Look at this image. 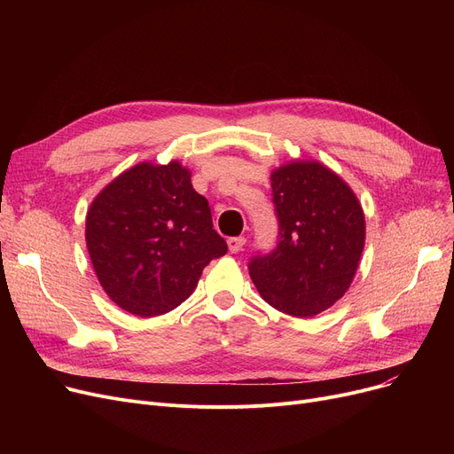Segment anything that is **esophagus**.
<instances>
[{"label": "esophagus", "mask_w": 454, "mask_h": 454, "mask_svg": "<svg viewBox=\"0 0 454 454\" xmlns=\"http://www.w3.org/2000/svg\"><path fill=\"white\" fill-rule=\"evenodd\" d=\"M245 243H247L245 237H231V239H228V250H230L231 254L241 252L243 247H245Z\"/></svg>", "instance_id": "34e87169"}]
</instances>
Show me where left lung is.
<instances>
[{
    "label": "left lung",
    "mask_w": 454,
    "mask_h": 454,
    "mask_svg": "<svg viewBox=\"0 0 454 454\" xmlns=\"http://www.w3.org/2000/svg\"><path fill=\"white\" fill-rule=\"evenodd\" d=\"M279 219L274 252L254 257L250 278L278 311L315 317L349 289L366 241L353 189L318 160H293L270 173Z\"/></svg>",
    "instance_id": "1"
}]
</instances>
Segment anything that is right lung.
<instances>
[{
	"instance_id": "right-lung-1",
	"label": "right lung",
	"mask_w": 454,
	"mask_h": 454,
	"mask_svg": "<svg viewBox=\"0 0 454 454\" xmlns=\"http://www.w3.org/2000/svg\"><path fill=\"white\" fill-rule=\"evenodd\" d=\"M86 247L108 298L143 318L185 301L228 250L178 160L141 161L106 184L86 213Z\"/></svg>"
}]
</instances>
